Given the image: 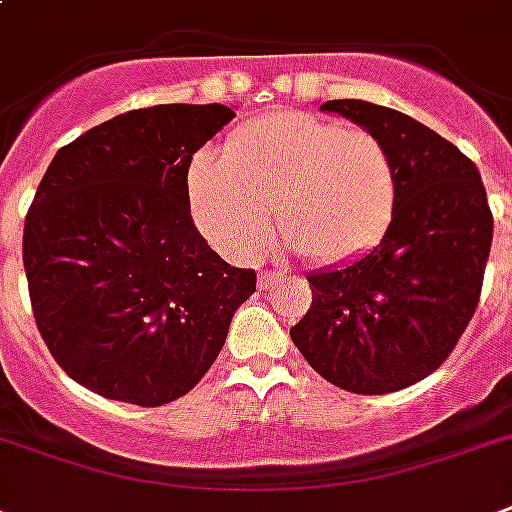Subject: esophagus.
Listing matches in <instances>:
<instances>
[{
    "label": "esophagus",
    "mask_w": 512,
    "mask_h": 512,
    "mask_svg": "<svg viewBox=\"0 0 512 512\" xmlns=\"http://www.w3.org/2000/svg\"><path fill=\"white\" fill-rule=\"evenodd\" d=\"M284 273L281 271H260V276H257V287L260 289H271L273 281H279Z\"/></svg>",
    "instance_id": "esophagus-1"
}]
</instances>
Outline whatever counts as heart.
Masks as SVG:
<instances>
[{
  "label": "heart",
  "mask_w": 512,
  "mask_h": 512,
  "mask_svg": "<svg viewBox=\"0 0 512 512\" xmlns=\"http://www.w3.org/2000/svg\"><path fill=\"white\" fill-rule=\"evenodd\" d=\"M193 220L223 255L255 260L279 236L311 265H345L377 247L398 204L388 146L303 111L244 124L223 159L199 154L188 170Z\"/></svg>",
  "instance_id": "b5f03b06"
}]
</instances>
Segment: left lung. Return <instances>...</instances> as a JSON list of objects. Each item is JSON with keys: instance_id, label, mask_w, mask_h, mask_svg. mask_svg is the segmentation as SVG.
Segmentation results:
<instances>
[{"instance_id": "obj_1", "label": "left lung", "mask_w": 512, "mask_h": 512, "mask_svg": "<svg viewBox=\"0 0 512 512\" xmlns=\"http://www.w3.org/2000/svg\"><path fill=\"white\" fill-rule=\"evenodd\" d=\"M388 146L398 204L380 244L308 276L311 311L289 329L332 385L380 396L444 364L473 319L492 249V212L476 164L438 132L366 100H327Z\"/></svg>"}]
</instances>
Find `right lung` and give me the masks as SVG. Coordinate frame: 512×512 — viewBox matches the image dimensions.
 <instances>
[{
  "label": "right lung",
  "instance_id": "obj_1",
  "mask_svg": "<svg viewBox=\"0 0 512 512\" xmlns=\"http://www.w3.org/2000/svg\"><path fill=\"white\" fill-rule=\"evenodd\" d=\"M233 116L220 103L127 111L60 148L36 188L23 231L36 327L98 396H185L255 292V271L209 249L188 201L193 154Z\"/></svg>",
  "mask_w": 512,
  "mask_h": 512
}]
</instances>
